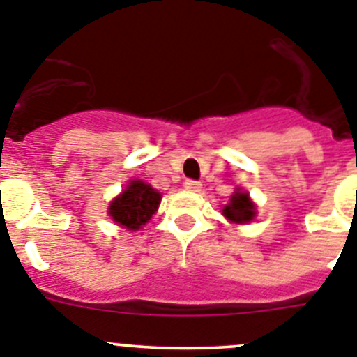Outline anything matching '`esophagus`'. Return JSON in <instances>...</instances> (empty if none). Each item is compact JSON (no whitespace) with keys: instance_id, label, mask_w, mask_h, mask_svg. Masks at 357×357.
I'll use <instances>...</instances> for the list:
<instances>
[{"instance_id":"1","label":"esophagus","mask_w":357,"mask_h":357,"mask_svg":"<svg viewBox=\"0 0 357 357\" xmlns=\"http://www.w3.org/2000/svg\"><path fill=\"white\" fill-rule=\"evenodd\" d=\"M183 186H185L188 192H201V188H202L201 183L195 181V179H186V181L183 183Z\"/></svg>"}]
</instances>
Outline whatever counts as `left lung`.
Masks as SVG:
<instances>
[{"label": "left lung", "instance_id": "1", "mask_svg": "<svg viewBox=\"0 0 357 357\" xmlns=\"http://www.w3.org/2000/svg\"><path fill=\"white\" fill-rule=\"evenodd\" d=\"M222 215L233 224H247L250 220H255L256 204L250 201L247 192H242L238 188V190L231 195L229 202L224 206Z\"/></svg>", "mask_w": 357, "mask_h": 357}]
</instances>
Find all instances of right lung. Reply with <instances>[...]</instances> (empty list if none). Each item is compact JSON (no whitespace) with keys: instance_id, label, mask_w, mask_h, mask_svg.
<instances>
[{"instance_id":"add662e5","label":"right lung","mask_w":357,"mask_h":357,"mask_svg":"<svg viewBox=\"0 0 357 357\" xmlns=\"http://www.w3.org/2000/svg\"><path fill=\"white\" fill-rule=\"evenodd\" d=\"M162 194L142 179H131L128 186L108 206V215L114 222L130 231H139L156 213Z\"/></svg>"}]
</instances>
